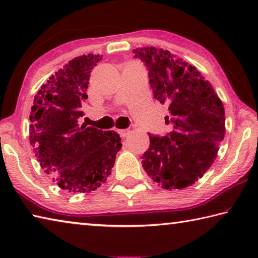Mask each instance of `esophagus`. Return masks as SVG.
<instances>
[{
  "instance_id": "34e87169",
  "label": "esophagus",
  "mask_w": 258,
  "mask_h": 258,
  "mask_svg": "<svg viewBox=\"0 0 258 258\" xmlns=\"http://www.w3.org/2000/svg\"><path fill=\"white\" fill-rule=\"evenodd\" d=\"M117 132L120 135V138H126L130 134V130H117Z\"/></svg>"
}]
</instances>
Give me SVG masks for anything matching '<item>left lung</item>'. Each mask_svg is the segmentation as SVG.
<instances>
[{
    "label": "left lung",
    "instance_id": "8db88e82",
    "mask_svg": "<svg viewBox=\"0 0 258 258\" xmlns=\"http://www.w3.org/2000/svg\"><path fill=\"white\" fill-rule=\"evenodd\" d=\"M134 58L148 68L154 97L168 104L165 137L149 134L142 166L164 189H183L202 178L215 160L225 134L223 103L198 69L163 49L139 47Z\"/></svg>",
    "mask_w": 258,
    "mask_h": 258
}]
</instances>
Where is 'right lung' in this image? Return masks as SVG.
I'll list each match as a JSON object with an SVG mask.
<instances>
[{
    "instance_id": "right-lung-1",
    "label": "right lung",
    "mask_w": 258,
    "mask_h": 258,
    "mask_svg": "<svg viewBox=\"0 0 258 258\" xmlns=\"http://www.w3.org/2000/svg\"><path fill=\"white\" fill-rule=\"evenodd\" d=\"M101 59L90 53L69 61L41 86L30 111L29 141L35 156L52 180L69 192L97 190L111 174L121 148L115 131L78 124L90 73Z\"/></svg>"
}]
</instances>
